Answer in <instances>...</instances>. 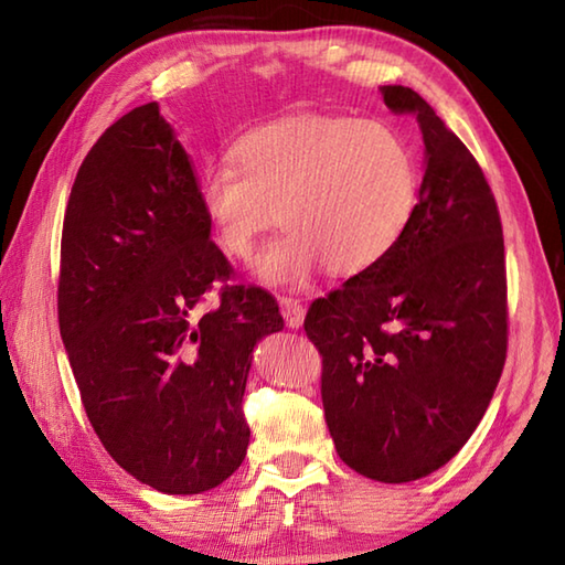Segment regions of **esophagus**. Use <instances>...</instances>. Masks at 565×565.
<instances>
[{"mask_svg":"<svg viewBox=\"0 0 565 565\" xmlns=\"http://www.w3.org/2000/svg\"><path fill=\"white\" fill-rule=\"evenodd\" d=\"M281 316L286 320V328L298 330L303 326L306 308L296 301V298H281Z\"/></svg>","mask_w":565,"mask_h":565,"instance_id":"esophagus-1","label":"esophagus"}]
</instances>
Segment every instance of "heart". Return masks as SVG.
<instances>
[{"label":"heart","mask_w":565,"mask_h":565,"mask_svg":"<svg viewBox=\"0 0 565 565\" xmlns=\"http://www.w3.org/2000/svg\"><path fill=\"white\" fill-rule=\"evenodd\" d=\"M233 164H211L199 209L227 257L262 252L264 281L303 284L318 267L354 276L386 259L417 209L415 150L388 124L338 114H296L239 136Z\"/></svg>","instance_id":"obj_1"}]
</instances>
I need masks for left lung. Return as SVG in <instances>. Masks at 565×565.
<instances>
[{
  "label": "left lung",
  "instance_id": "left-lung-1",
  "mask_svg": "<svg viewBox=\"0 0 565 565\" xmlns=\"http://www.w3.org/2000/svg\"><path fill=\"white\" fill-rule=\"evenodd\" d=\"M425 177L401 243L306 316L340 459L381 483L417 481L459 451L486 415L508 356V274L498 203L481 164L411 87Z\"/></svg>",
  "mask_w": 565,
  "mask_h": 565
}]
</instances>
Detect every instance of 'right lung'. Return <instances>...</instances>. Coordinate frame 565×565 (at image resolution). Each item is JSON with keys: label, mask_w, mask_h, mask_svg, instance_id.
Wrapping results in <instances>:
<instances>
[{"label": "right lung", "mask_w": 565, "mask_h": 565, "mask_svg": "<svg viewBox=\"0 0 565 565\" xmlns=\"http://www.w3.org/2000/svg\"><path fill=\"white\" fill-rule=\"evenodd\" d=\"M231 276L160 106L118 118L70 191L57 320L104 449L160 493L221 486L247 454L252 350L284 318L271 294ZM215 280L220 303L206 309Z\"/></svg>", "instance_id": "right-lung-1"}]
</instances>
